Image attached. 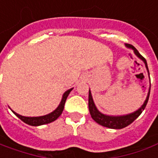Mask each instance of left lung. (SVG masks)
Here are the masks:
<instances>
[{"label":"left lung","instance_id":"obj_1","mask_svg":"<svg viewBox=\"0 0 158 158\" xmlns=\"http://www.w3.org/2000/svg\"><path fill=\"white\" fill-rule=\"evenodd\" d=\"M126 46L133 49V50L135 51V54L138 56L139 59H141L142 60L144 61V63H145V66H146V69L148 70L149 73L148 66H147V63H146V60H145V58L138 52V50L135 48L134 46L130 45V44H126ZM150 90H151V88H150ZM149 96H150V91H149L147 98L145 99L144 105H143L138 110H136L135 112L132 113V114H129V115H127V116H122V117H110V116L104 115V114L100 113L99 110H97V108H96V106H95L94 105V100H93V98H92L91 93L89 91V95H88V108H89V112H90V115H91L92 118H93L97 123L100 124L101 126L109 127V128H114V129H121V128H123V127H127L129 124L132 123H133V122L141 114L142 111L144 110V109L145 108V106L147 105Z\"/></svg>","mask_w":158,"mask_h":158}]
</instances>
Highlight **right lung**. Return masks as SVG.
Returning <instances> with one entry per match:
<instances>
[{
    "label": "right lung",
    "mask_w": 158,
    "mask_h": 158,
    "mask_svg": "<svg viewBox=\"0 0 158 158\" xmlns=\"http://www.w3.org/2000/svg\"><path fill=\"white\" fill-rule=\"evenodd\" d=\"M71 90H72V88L67 90V91L64 94L62 100H61V102L59 104V106H58V108H57L54 111H52V112H51L50 114H48V115L37 117H27L20 116V115L17 114V113L14 112V111H13V112L16 115L17 117L19 118L20 120H22L23 123L29 124V125H31V126H40V125H43V124L50 123H52L53 121H55L56 119L62 114L67 97H68V95H69V94H70Z\"/></svg>",
    "instance_id": "obj_1"
}]
</instances>
